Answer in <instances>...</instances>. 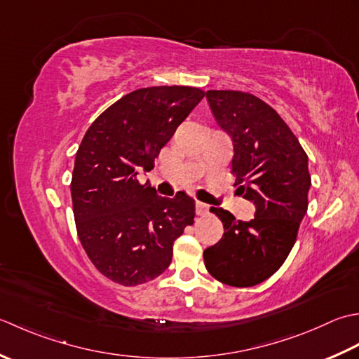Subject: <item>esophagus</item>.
I'll return each mask as SVG.
<instances>
[{
  "mask_svg": "<svg viewBox=\"0 0 359 359\" xmlns=\"http://www.w3.org/2000/svg\"><path fill=\"white\" fill-rule=\"evenodd\" d=\"M195 209H196V215H206L208 212H209L208 204L206 203H201V201H196Z\"/></svg>",
  "mask_w": 359,
  "mask_h": 359,
  "instance_id": "esophagus-1",
  "label": "esophagus"
}]
</instances>
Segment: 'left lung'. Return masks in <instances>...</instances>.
I'll list each match as a JSON object with an SVG mask.
<instances>
[{
  "label": "left lung",
  "instance_id": "obj_1",
  "mask_svg": "<svg viewBox=\"0 0 359 359\" xmlns=\"http://www.w3.org/2000/svg\"><path fill=\"white\" fill-rule=\"evenodd\" d=\"M206 97L218 126L232 139V173L255 214L241 222L210 208L224 233L204 251V265L222 283L254 287L283 265L294 245L309 208V156L276 109L254 94L210 90Z\"/></svg>",
  "mask_w": 359,
  "mask_h": 359
}]
</instances>
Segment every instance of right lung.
Masks as SVG:
<instances>
[{"label": "right lung", "instance_id": "1", "mask_svg": "<svg viewBox=\"0 0 359 359\" xmlns=\"http://www.w3.org/2000/svg\"><path fill=\"white\" fill-rule=\"evenodd\" d=\"M203 97L194 86L141 88L108 107L85 133L72 170V209L80 243L109 280L135 287L156 279L170 265L173 241L194 224L192 196L163 198L136 177L153 169Z\"/></svg>", "mask_w": 359, "mask_h": 359}]
</instances>
